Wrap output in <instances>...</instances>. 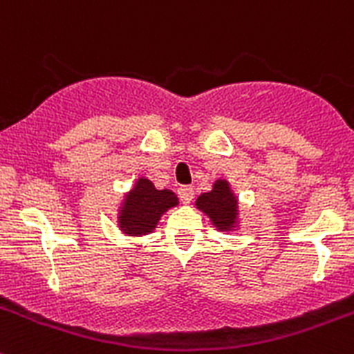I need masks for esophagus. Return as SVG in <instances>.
<instances>
[{"instance_id":"esophagus-1","label":"esophagus","mask_w":354,"mask_h":354,"mask_svg":"<svg viewBox=\"0 0 354 354\" xmlns=\"http://www.w3.org/2000/svg\"><path fill=\"white\" fill-rule=\"evenodd\" d=\"M178 197L181 198V202L188 204V202L194 198V187H190V185H181V187L178 188Z\"/></svg>"}]
</instances>
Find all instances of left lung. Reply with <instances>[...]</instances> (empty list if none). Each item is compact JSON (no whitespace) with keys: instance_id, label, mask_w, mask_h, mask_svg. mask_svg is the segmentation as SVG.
Returning <instances> with one entry per match:
<instances>
[{"instance_id":"1","label":"left lung","mask_w":354,"mask_h":354,"mask_svg":"<svg viewBox=\"0 0 354 354\" xmlns=\"http://www.w3.org/2000/svg\"><path fill=\"white\" fill-rule=\"evenodd\" d=\"M197 207L212 219L219 230H230L236 219V198L226 181L218 180L214 188L197 198Z\"/></svg>"}]
</instances>
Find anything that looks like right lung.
<instances>
[{
  "label": "right lung",
  "mask_w": 354,
  "mask_h": 354,
  "mask_svg": "<svg viewBox=\"0 0 354 354\" xmlns=\"http://www.w3.org/2000/svg\"><path fill=\"white\" fill-rule=\"evenodd\" d=\"M176 204L178 198L173 192L157 190L152 181L142 178L126 198L124 207L119 216L121 228L126 233H135V235L152 232L160 216Z\"/></svg>",
  "instance_id": "obj_1"
}]
</instances>
